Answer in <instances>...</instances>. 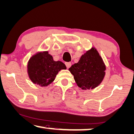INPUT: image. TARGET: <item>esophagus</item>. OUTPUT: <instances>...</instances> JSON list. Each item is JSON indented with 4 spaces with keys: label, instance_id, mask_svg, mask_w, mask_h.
Masks as SVG:
<instances>
[{
    "label": "esophagus",
    "instance_id": "esophagus-1",
    "mask_svg": "<svg viewBox=\"0 0 134 134\" xmlns=\"http://www.w3.org/2000/svg\"><path fill=\"white\" fill-rule=\"evenodd\" d=\"M65 65H66V67H67V69H69V68H70V67H71V63H70V62H69V63H65Z\"/></svg>",
    "mask_w": 134,
    "mask_h": 134
}]
</instances>
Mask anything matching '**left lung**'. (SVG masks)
I'll return each mask as SVG.
<instances>
[{
    "instance_id": "left-lung-1",
    "label": "left lung",
    "mask_w": 134,
    "mask_h": 134,
    "mask_svg": "<svg viewBox=\"0 0 134 134\" xmlns=\"http://www.w3.org/2000/svg\"><path fill=\"white\" fill-rule=\"evenodd\" d=\"M77 85L82 90L96 88L105 76V65L96 49L92 48L82 57L77 63L69 68Z\"/></svg>"
}]
</instances>
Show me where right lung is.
I'll return each instance as SVG.
<instances>
[{"label": "right lung", "mask_w": 134, "mask_h": 134, "mask_svg": "<svg viewBox=\"0 0 134 134\" xmlns=\"http://www.w3.org/2000/svg\"><path fill=\"white\" fill-rule=\"evenodd\" d=\"M28 74L34 83L46 86L55 80L58 71L66 69L63 62L55 61L48 51L37 53L28 63Z\"/></svg>", "instance_id": "1"}]
</instances>
